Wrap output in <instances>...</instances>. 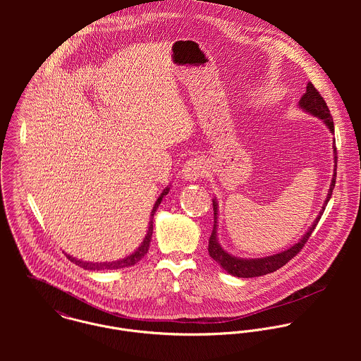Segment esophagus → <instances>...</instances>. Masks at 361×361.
<instances>
[{
    "label": "esophagus",
    "instance_id": "obj_1",
    "mask_svg": "<svg viewBox=\"0 0 361 361\" xmlns=\"http://www.w3.org/2000/svg\"><path fill=\"white\" fill-rule=\"evenodd\" d=\"M206 162L199 157L186 161V164L183 165V169H182V175L186 180H197V179L203 178L206 175Z\"/></svg>",
    "mask_w": 361,
    "mask_h": 361
}]
</instances>
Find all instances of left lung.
<instances>
[{
  "mask_svg": "<svg viewBox=\"0 0 361 361\" xmlns=\"http://www.w3.org/2000/svg\"><path fill=\"white\" fill-rule=\"evenodd\" d=\"M299 106L309 112L311 115L319 118L324 121V123L328 126V129L331 130V133H334V119H332V115L329 112V108L325 103V100L321 97L319 92L312 86V83H309L307 87H306V93L302 96L300 102H299ZM335 142V140H334ZM336 146L334 145V175H332V180H331V186H329V190H328V196H326V200L322 206V209L319 211L318 216L315 218V221L312 222V225L310 226L309 231L303 235V238L296 243L293 245L292 247H289L288 250H283L278 255H274V256H268V257L262 258H240L235 257L229 253H226L221 245L218 243V235H216V229H218V203L216 200L214 199L212 200V207H214V228H212V232H211V236H209V240H208V253H209V257L212 259H215L228 274L233 275V276H238V278H255V276H261V275H265V274H271L276 269H279L281 267H283L289 259L295 257L302 249L303 246L306 245V242L309 240L312 231L315 229L325 206L328 204L331 196H332V190L335 188V180H336V166H338V157H336Z\"/></svg>",
  "mask_w": 361,
  "mask_h": 361,
  "instance_id": "1",
  "label": "left lung"
}]
</instances>
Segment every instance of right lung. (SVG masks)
I'll use <instances>...</instances> for the list:
<instances>
[{
	"mask_svg": "<svg viewBox=\"0 0 361 361\" xmlns=\"http://www.w3.org/2000/svg\"><path fill=\"white\" fill-rule=\"evenodd\" d=\"M169 186L165 188L161 193V196L157 199L154 207H153V211H152V218H150V224H149V231H147V235L145 238V240L142 242V245L139 246V249L132 253L130 256L128 257L122 258V259H116V261H111V262H89V261H82V259H78V258L72 257L69 255H65L68 259H71L72 262H75L76 265L85 268V269H90V271H102V269H118V268H125V267H130V265H135L136 262H139L142 258L146 256V253L149 252V247H150V242H152V236H153V218H154L155 211L158 206L161 204L164 196L168 195L169 192Z\"/></svg>",
	"mask_w": 361,
	"mask_h": 361,
	"instance_id": "1",
	"label": "right lung"
}]
</instances>
